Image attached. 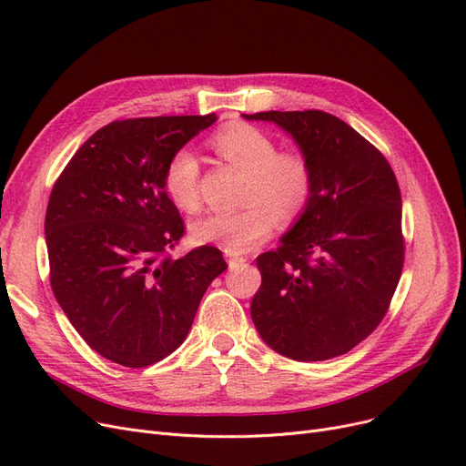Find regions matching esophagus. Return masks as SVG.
Segmentation results:
<instances>
[{
  "label": "esophagus",
  "mask_w": 466,
  "mask_h": 466,
  "mask_svg": "<svg viewBox=\"0 0 466 466\" xmlns=\"http://www.w3.org/2000/svg\"><path fill=\"white\" fill-rule=\"evenodd\" d=\"M245 264H247V258L237 257V255H229V268H231V270H237V268H241Z\"/></svg>",
  "instance_id": "obj_1"
}]
</instances>
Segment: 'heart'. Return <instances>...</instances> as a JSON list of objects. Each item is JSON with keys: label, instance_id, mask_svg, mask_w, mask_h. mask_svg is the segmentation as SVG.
Returning <instances> with one entry per match:
<instances>
[{"label": "heart", "instance_id": "b5f03b06", "mask_svg": "<svg viewBox=\"0 0 466 466\" xmlns=\"http://www.w3.org/2000/svg\"><path fill=\"white\" fill-rule=\"evenodd\" d=\"M211 146L219 157L247 171V206L194 219L190 235L196 243H216L231 255H241L270 237L276 218L291 223L311 204L315 168L305 151L278 149L270 134L245 122L225 126ZM163 187L177 208H200V159L190 147L177 149L167 161Z\"/></svg>", "mask_w": 466, "mask_h": 466}]
</instances>
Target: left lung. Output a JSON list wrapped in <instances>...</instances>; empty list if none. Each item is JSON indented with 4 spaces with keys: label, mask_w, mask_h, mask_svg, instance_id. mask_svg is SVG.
I'll list each match as a JSON object with an SVG mask.
<instances>
[{
    "label": "left lung",
    "mask_w": 466,
    "mask_h": 466,
    "mask_svg": "<svg viewBox=\"0 0 466 466\" xmlns=\"http://www.w3.org/2000/svg\"><path fill=\"white\" fill-rule=\"evenodd\" d=\"M284 128L313 161L315 192L276 250L262 252L250 317L298 361L342 356L389 311L404 264L402 200L385 155L322 110L243 115Z\"/></svg>",
    "instance_id": "8db88e82"
}]
</instances>
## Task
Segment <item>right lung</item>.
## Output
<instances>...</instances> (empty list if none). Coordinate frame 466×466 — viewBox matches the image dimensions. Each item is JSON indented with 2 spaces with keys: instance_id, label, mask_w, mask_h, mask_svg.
Listing matches in <instances>:
<instances>
[{
  "instance_id": "obj_1",
  "label": "right lung",
  "mask_w": 466,
  "mask_h": 466,
  "mask_svg": "<svg viewBox=\"0 0 466 466\" xmlns=\"http://www.w3.org/2000/svg\"><path fill=\"white\" fill-rule=\"evenodd\" d=\"M218 120L128 118L83 144L48 200L50 286L95 351L147 368L185 342L208 286L228 264L216 247L173 258L185 221L163 175L171 155Z\"/></svg>"
}]
</instances>
